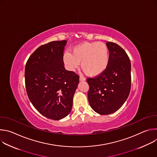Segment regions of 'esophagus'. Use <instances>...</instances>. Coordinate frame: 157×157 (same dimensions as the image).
<instances>
[{"instance_id":"obj_1","label":"esophagus","mask_w":157,"mask_h":157,"mask_svg":"<svg viewBox=\"0 0 157 157\" xmlns=\"http://www.w3.org/2000/svg\"><path fill=\"white\" fill-rule=\"evenodd\" d=\"M79 81H86V79L81 76H79Z\"/></svg>"}]
</instances>
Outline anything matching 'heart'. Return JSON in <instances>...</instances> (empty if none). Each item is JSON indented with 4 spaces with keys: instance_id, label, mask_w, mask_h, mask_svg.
Instances as JSON below:
<instances>
[{
    "instance_id": "1",
    "label": "heart",
    "mask_w": 157,
    "mask_h": 157,
    "mask_svg": "<svg viewBox=\"0 0 157 157\" xmlns=\"http://www.w3.org/2000/svg\"><path fill=\"white\" fill-rule=\"evenodd\" d=\"M109 50L102 42L82 43L74 47L71 54L65 52L63 61L70 71H75L81 63L82 71L89 76H97L107 69L109 63Z\"/></svg>"
}]
</instances>
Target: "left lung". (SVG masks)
Masks as SVG:
<instances>
[{
	"label": "left lung",
	"instance_id": "1",
	"mask_svg": "<svg viewBox=\"0 0 157 157\" xmlns=\"http://www.w3.org/2000/svg\"><path fill=\"white\" fill-rule=\"evenodd\" d=\"M109 50L107 69L99 76L87 79L89 103L96 113L113 114L128 97L131 87V63L126 52L117 44L106 43Z\"/></svg>",
	"mask_w": 157,
	"mask_h": 157
}]
</instances>
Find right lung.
I'll return each instance as SVG.
<instances>
[{"instance_id": "add662e5", "label": "right lung", "mask_w": 157, "mask_h": 157, "mask_svg": "<svg viewBox=\"0 0 157 157\" xmlns=\"http://www.w3.org/2000/svg\"><path fill=\"white\" fill-rule=\"evenodd\" d=\"M66 40L53 41L38 47L25 69L28 97L39 113L58 121L70 113L79 76L67 71L63 61Z\"/></svg>"}]
</instances>
